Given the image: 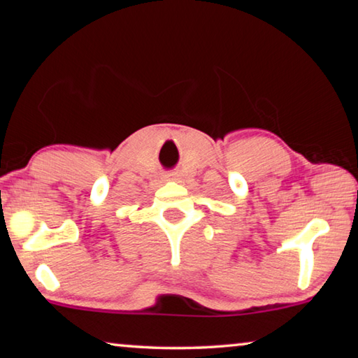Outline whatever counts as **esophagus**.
<instances>
[{"label":"esophagus","instance_id":"obj_1","mask_svg":"<svg viewBox=\"0 0 358 358\" xmlns=\"http://www.w3.org/2000/svg\"><path fill=\"white\" fill-rule=\"evenodd\" d=\"M172 180H173V178H172Z\"/></svg>","mask_w":358,"mask_h":358}]
</instances>
